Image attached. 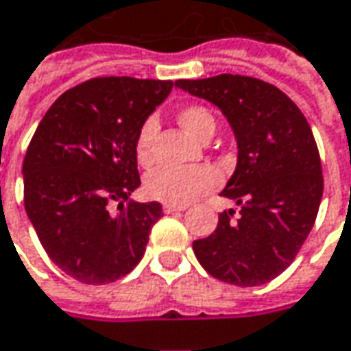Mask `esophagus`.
I'll return each instance as SVG.
<instances>
[{"instance_id":"1","label":"esophagus","mask_w":351,"mask_h":351,"mask_svg":"<svg viewBox=\"0 0 351 351\" xmlns=\"http://www.w3.org/2000/svg\"><path fill=\"white\" fill-rule=\"evenodd\" d=\"M184 206H169V204L163 206V211H165V213H175V211H184Z\"/></svg>"}]
</instances>
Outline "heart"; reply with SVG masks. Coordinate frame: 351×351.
I'll return each instance as SVG.
<instances>
[{
    "mask_svg": "<svg viewBox=\"0 0 351 351\" xmlns=\"http://www.w3.org/2000/svg\"><path fill=\"white\" fill-rule=\"evenodd\" d=\"M178 121L186 130L199 140H209L215 134L217 121L211 109L199 104H190L178 111ZM156 136V121L149 117L138 128L134 140V154L138 163L147 165L152 161V144ZM221 182V176L215 169L206 165L199 167H157L147 173L144 180L145 194L157 202L169 206H186L197 199L199 195L215 190Z\"/></svg>",
    "mask_w": 351,
    "mask_h": 351,
    "instance_id": "b5f03b06",
    "label": "heart"
}]
</instances>
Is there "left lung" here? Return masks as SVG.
<instances>
[{
    "mask_svg": "<svg viewBox=\"0 0 351 351\" xmlns=\"http://www.w3.org/2000/svg\"><path fill=\"white\" fill-rule=\"evenodd\" d=\"M215 104L232 126L238 165L225 186L234 209L219 215L213 234L195 240L197 261L211 276L259 286L290 265L313 228L323 197V169L311 126L276 86L254 76L217 75L176 80Z\"/></svg>",
    "mask_w": 351,
    "mask_h": 351,
    "instance_id": "left-lung-1",
    "label": "left lung"
}]
</instances>
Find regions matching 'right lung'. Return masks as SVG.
Wrapping results in <instances>:
<instances>
[{"label":"right lung","instance_id":"right-lung-1","mask_svg":"<svg viewBox=\"0 0 351 351\" xmlns=\"http://www.w3.org/2000/svg\"><path fill=\"white\" fill-rule=\"evenodd\" d=\"M171 88L173 80L90 78L57 97L28 144L26 215L49 259L78 282H115L144 256L163 207L128 202L140 186L134 140Z\"/></svg>","mask_w":351,"mask_h":351}]
</instances>
